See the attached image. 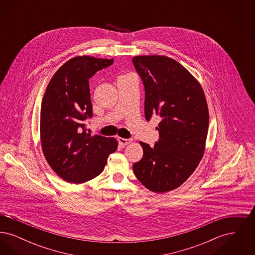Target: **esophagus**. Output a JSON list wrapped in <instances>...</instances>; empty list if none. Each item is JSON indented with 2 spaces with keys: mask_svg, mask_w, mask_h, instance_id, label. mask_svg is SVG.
Masks as SVG:
<instances>
[{
  "mask_svg": "<svg viewBox=\"0 0 255 255\" xmlns=\"http://www.w3.org/2000/svg\"><path fill=\"white\" fill-rule=\"evenodd\" d=\"M120 144L122 146L128 145L132 142V139H128V138H123V137H119L118 138Z\"/></svg>",
  "mask_w": 255,
  "mask_h": 255,
  "instance_id": "esophagus-1",
  "label": "esophagus"
}]
</instances>
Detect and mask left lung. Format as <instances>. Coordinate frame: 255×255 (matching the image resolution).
<instances>
[{"label": "left lung", "mask_w": 255, "mask_h": 255, "mask_svg": "<svg viewBox=\"0 0 255 255\" xmlns=\"http://www.w3.org/2000/svg\"><path fill=\"white\" fill-rule=\"evenodd\" d=\"M135 70L145 88L147 121L158 116V140L142 141V158L133 163L137 180L155 193L178 188L199 165L206 150L209 114L200 82L179 62L164 55H137Z\"/></svg>", "instance_id": "8db88e82"}]
</instances>
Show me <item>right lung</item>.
<instances>
[{"label":"right lung","instance_id":"obj_1","mask_svg":"<svg viewBox=\"0 0 255 255\" xmlns=\"http://www.w3.org/2000/svg\"><path fill=\"white\" fill-rule=\"evenodd\" d=\"M113 63L75 56L61 66L47 87L40 114L41 146L49 166L66 182L78 184L96 178L118 149L115 137L85 130L86 120L93 116L89 79Z\"/></svg>","mask_w":255,"mask_h":255}]
</instances>
